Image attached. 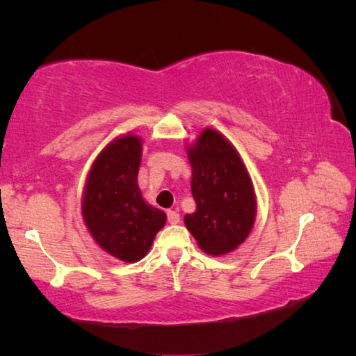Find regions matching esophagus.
Instances as JSON below:
<instances>
[{"mask_svg":"<svg viewBox=\"0 0 356 356\" xmlns=\"http://www.w3.org/2000/svg\"><path fill=\"white\" fill-rule=\"evenodd\" d=\"M180 221V216L177 212H174V210H168V222L170 225H177Z\"/></svg>","mask_w":356,"mask_h":356,"instance_id":"obj_1","label":"esophagus"}]
</instances>
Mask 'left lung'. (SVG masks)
<instances>
[{
    "label": "left lung",
    "mask_w": 356,
    "mask_h": 356,
    "mask_svg": "<svg viewBox=\"0 0 356 356\" xmlns=\"http://www.w3.org/2000/svg\"><path fill=\"white\" fill-rule=\"evenodd\" d=\"M185 149L196 201L195 212L185 215V226L204 252L227 254L248 238L256 221L250 172L232 143L215 129H204Z\"/></svg>",
    "instance_id": "obj_1"
}]
</instances>
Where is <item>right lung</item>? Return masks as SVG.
<instances>
[{"mask_svg":"<svg viewBox=\"0 0 356 356\" xmlns=\"http://www.w3.org/2000/svg\"><path fill=\"white\" fill-rule=\"evenodd\" d=\"M143 140L129 134L114 138L92 161L84 182L81 215L102 250L122 262L147 254L166 215L144 201L138 186Z\"/></svg>","mask_w":356,"mask_h":356,"instance_id":"right-lung-1","label":"right lung"}]
</instances>
